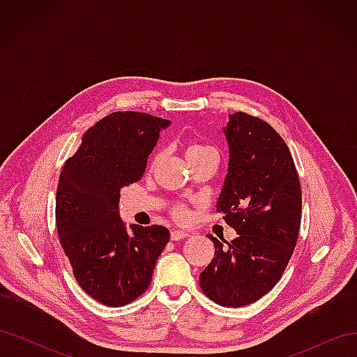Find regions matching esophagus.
I'll list each match as a JSON object with an SVG mask.
<instances>
[{"mask_svg":"<svg viewBox=\"0 0 357 357\" xmlns=\"http://www.w3.org/2000/svg\"><path fill=\"white\" fill-rule=\"evenodd\" d=\"M188 235H189V234H188L186 231H183V229H174V231H171V240H172V241L185 240Z\"/></svg>","mask_w":357,"mask_h":357,"instance_id":"1","label":"esophagus"}]
</instances>
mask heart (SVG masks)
Here are the masks:
<instances>
[{
  "label": "heart",
  "instance_id": "1",
  "mask_svg": "<svg viewBox=\"0 0 357 357\" xmlns=\"http://www.w3.org/2000/svg\"><path fill=\"white\" fill-rule=\"evenodd\" d=\"M186 158H188L190 165L198 164V162L205 160V159H215L219 162V152H218V149L207 144V143H190L186 147ZM156 159H158V156H155L153 164L156 162ZM171 213L177 220H185L188 218V210L183 207V205H176V207H172Z\"/></svg>",
  "mask_w": 357,
  "mask_h": 357
}]
</instances>
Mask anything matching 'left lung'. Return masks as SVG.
Instances as JSON below:
<instances>
[{"label": "left lung", "instance_id": "8db88e82", "mask_svg": "<svg viewBox=\"0 0 357 357\" xmlns=\"http://www.w3.org/2000/svg\"><path fill=\"white\" fill-rule=\"evenodd\" d=\"M223 131L229 168L218 213L238 236L223 244L208 235L215 250L199 286L215 304L236 308L261 299L282 278L298 241L302 192L290 150L271 125L236 112Z\"/></svg>", "mask_w": 357, "mask_h": 357}]
</instances>
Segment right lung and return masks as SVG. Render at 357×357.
I'll list each match as a JSON object with an SVG mask.
<instances>
[{
  "label": "right lung",
  "mask_w": 357,
  "mask_h": 357,
  "mask_svg": "<svg viewBox=\"0 0 357 357\" xmlns=\"http://www.w3.org/2000/svg\"><path fill=\"white\" fill-rule=\"evenodd\" d=\"M167 119L114 112L91 126L63 164L56 190V229L80 287L95 301L123 307L152 282L169 240L160 225H132L119 215L121 189L143 177Z\"/></svg>",
  "instance_id": "obj_1"
}]
</instances>
